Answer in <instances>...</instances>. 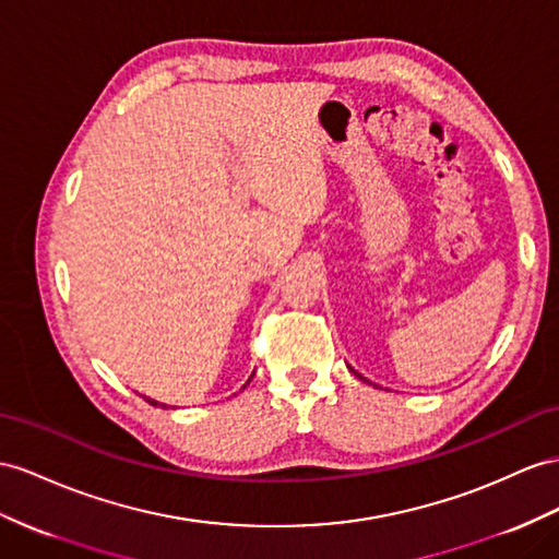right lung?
<instances>
[{
    "instance_id": "obj_1",
    "label": "right lung",
    "mask_w": 559,
    "mask_h": 559,
    "mask_svg": "<svg viewBox=\"0 0 559 559\" xmlns=\"http://www.w3.org/2000/svg\"><path fill=\"white\" fill-rule=\"evenodd\" d=\"M148 402H151V404H153V406H157V402H153V399H148Z\"/></svg>"
}]
</instances>
